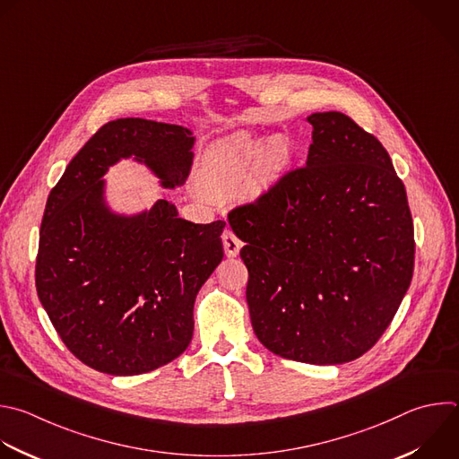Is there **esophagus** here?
Returning <instances> with one entry per match:
<instances>
[{
  "label": "esophagus",
  "instance_id": "esophagus-1",
  "mask_svg": "<svg viewBox=\"0 0 459 459\" xmlns=\"http://www.w3.org/2000/svg\"><path fill=\"white\" fill-rule=\"evenodd\" d=\"M221 239H223L225 254H227L229 257H236V255L239 254L241 247H243V241H241L232 230H225L223 236H221Z\"/></svg>",
  "mask_w": 459,
  "mask_h": 459
}]
</instances>
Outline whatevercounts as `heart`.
<instances>
[{"label": "heart", "mask_w": 459, "mask_h": 459, "mask_svg": "<svg viewBox=\"0 0 459 459\" xmlns=\"http://www.w3.org/2000/svg\"><path fill=\"white\" fill-rule=\"evenodd\" d=\"M291 160L284 136L259 140L248 131H236L216 140L204 159L202 186L216 195L243 193L255 200L268 195Z\"/></svg>", "instance_id": "obj_1"}]
</instances>
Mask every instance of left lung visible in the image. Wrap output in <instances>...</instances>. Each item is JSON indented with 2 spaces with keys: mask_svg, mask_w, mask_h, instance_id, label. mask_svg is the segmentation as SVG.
I'll return each instance as SVG.
<instances>
[{
  "mask_svg": "<svg viewBox=\"0 0 459 459\" xmlns=\"http://www.w3.org/2000/svg\"><path fill=\"white\" fill-rule=\"evenodd\" d=\"M307 166L229 214L247 245V304L259 342L307 364L371 350L391 325L414 268V229L384 145L348 115L307 117Z\"/></svg>",
  "mask_w": 459,
  "mask_h": 459,
  "instance_id": "1",
  "label": "left lung"
}]
</instances>
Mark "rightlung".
Instances as JSON below:
<instances>
[{
	"mask_svg": "<svg viewBox=\"0 0 459 459\" xmlns=\"http://www.w3.org/2000/svg\"><path fill=\"white\" fill-rule=\"evenodd\" d=\"M196 136L145 118L104 124L52 189L39 232L38 295L66 348L86 366L131 377L180 357L195 332V300L223 259L225 221L178 216L160 198L115 211L104 175L131 159L164 189L186 184Z\"/></svg>",
	"mask_w": 459,
	"mask_h": 459,
	"instance_id": "1",
	"label": "right lung"
}]
</instances>
